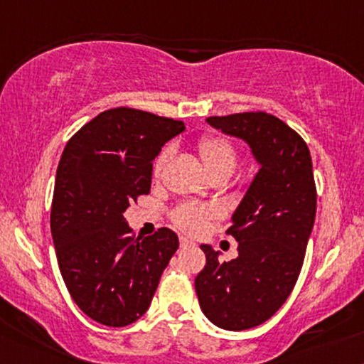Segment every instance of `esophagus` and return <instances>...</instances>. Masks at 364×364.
Returning <instances> with one entry per match:
<instances>
[{
  "label": "esophagus",
  "instance_id": "obj_1",
  "mask_svg": "<svg viewBox=\"0 0 364 364\" xmlns=\"http://www.w3.org/2000/svg\"><path fill=\"white\" fill-rule=\"evenodd\" d=\"M179 245H181V247H183V249H185V247H193V245H195V243H193V242H191V240H188V238L181 237V238H179Z\"/></svg>",
  "mask_w": 364,
  "mask_h": 364
}]
</instances>
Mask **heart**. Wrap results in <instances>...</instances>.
<instances>
[{"instance_id":"obj_1","label":"heart","mask_w":364,"mask_h":364,"mask_svg":"<svg viewBox=\"0 0 364 364\" xmlns=\"http://www.w3.org/2000/svg\"><path fill=\"white\" fill-rule=\"evenodd\" d=\"M197 151L200 155V161L210 178H218V176L230 178L233 174L238 162V151L237 146L228 138L214 133L203 134L197 141ZM169 149H164L157 155L154 167H151L154 178H159L162 174L164 166L169 161ZM219 215H221V213L215 207H203L197 205V203H183V205H179L178 209L173 210L171 219H173L174 226L178 230L185 231L188 235H200Z\"/></svg>"}]
</instances>
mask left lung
<instances>
[{
    "mask_svg": "<svg viewBox=\"0 0 364 364\" xmlns=\"http://www.w3.org/2000/svg\"><path fill=\"white\" fill-rule=\"evenodd\" d=\"M207 122L245 139L261 164L226 231L238 242V257L219 262L213 247L202 245L205 266L195 278L203 314L240 331L267 321L292 294L316 215L313 162L301 134L266 112Z\"/></svg>",
    "mask_w": 364,
    "mask_h": 364,
    "instance_id": "8db88e82",
    "label": "left lung"
}]
</instances>
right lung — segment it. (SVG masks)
I'll return each mask as SVG.
<instances>
[{
    "label": "right lung",
    "instance_id": "1",
    "mask_svg": "<svg viewBox=\"0 0 364 364\" xmlns=\"http://www.w3.org/2000/svg\"><path fill=\"white\" fill-rule=\"evenodd\" d=\"M185 129L181 121L117 107L67 141L51 202L60 273L79 309L107 326H126L149 309L178 237L159 228L134 238L124 210L150 193L151 162Z\"/></svg>",
    "mask_w": 364,
    "mask_h": 364
}]
</instances>
